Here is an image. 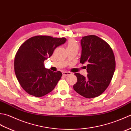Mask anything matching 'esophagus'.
Instances as JSON below:
<instances>
[{"label":"esophagus","mask_w":131,"mask_h":131,"mask_svg":"<svg viewBox=\"0 0 131 131\" xmlns=\"http://www.w3.org/2000/svg\"><path fill=\"white\" fill-rule=\"evenodd\" d=\"M62 74L64 76H68V75H71V73H70V72H69V71H64L62 73Z\"/></svg>","instance_id":"esophagus-1"}]
</instances>
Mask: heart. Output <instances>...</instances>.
Instances as JSON below:
<instances>
[{
  "label": "heart",
  "instance_id": "heart-1",
  "mask_svg": "<svg viewBox=\"0 0 131 131\" xmlns=\"http://www.w3.org/2000/svg\"><path fill=\"white\" fill-rule=\"evenodd\" d=\"M74 47H77V48H78V45L77 43L76 42L75 40L74 39H70L68 41L67 49L74 48Z\"/></svg>",
  "mask_w": 131,
  "mask_h": 131
}]
</instances>
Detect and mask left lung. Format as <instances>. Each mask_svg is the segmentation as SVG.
Wrapping results in <instances>:
<instances>
[{"label":"left lung","instance_id":"8db88e82","mask_svg":"<svg viewBox=\"0 0 131 131\" xmlns=\"http://www.w3.org/2000/svg\"><path fill=\"white\" fill-rule=\"evenodd\" d=\"M82 54L80 62H86L87 77L75 73L77 82L73 86L78 93L91 99L104 92L112 79L115 69L114 54L110 46L96 35L85 36L80 40Z\"/></svg>","mask_w":131,"mask_h":131}]
</instances>
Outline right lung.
<instances>
[{
	"label": "right lung",
	"mask_w": 131,
	"mask_h": 131,
	"mask_svg": "<svg viewBox=\"0 0 131 131\" xmlns=\"http://www.w3.org/2000/svg\"><path fill=\"white\" fill-rule=\"evenodd\" d=\"M66 41L65 38L38 35L19 47L15 58V71L19 84L27 93L39 97L53 90L62 73L46 69L44 61Z\"/></svg>",
	"instance_id": "right-lung-1"
}]
</instances>
